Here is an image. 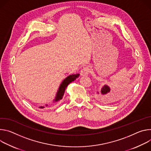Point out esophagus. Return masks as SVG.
Segmentation results:
<instances>
[{
  "label": "esophagus",
  "instance_id": "esophagus-1",
  "mask_svg": "<svg viewBox=\"0 0 151 151\" xmlns=\"http://www.w3.org/2000/svg\"><path fill=\"white\" fill-rule=\"evenodd\" d=\"M89 73H90V68L88 66L83 67V68L80 71V74L81 76H88Z\"/></svg>",
  "mask_w": 151,
  "mask_h": 151
}]
</instances>
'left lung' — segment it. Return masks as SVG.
<instances>
[{
	"mask_svg": "<svg viewBox=\"0 0 151 151\" xmlns=\"http://www.w3.org/2000/svg\"><path fill=\"white\" fill-rule=\"evenodd\" d=\"M110 87L107 85H104L101 89V90H99V91H97L96 95H95L96 98L98 99L100 101H107L109 100L111 98L110 94Z\"/></svg>",
	"mask_w": 151,
	"mask_h": 151,
	"instance_id": "1",
	"label": "left lung"
}]
</instances>
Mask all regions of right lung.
<instances>
[{
  "mask_svg": "<svg viewBox=\"0 0 151 151\" xmlns=\"http://www.w3.org/2000/svg\"><path fill=\"white\" fill-rule=\"evenodd\" d=\"M80 74H72V75H70L68 77H66L61 83V84L60 85L59 89L57 91V93L56 94V96L55 98V99H53V103H58L59 102L60 99H62L65 89L66 88V87L68 86V85L71 83L72 81H74L76 78H77L79 77ZM48 104H45V106H40L39 108L40 109H44L45 107H47Z\"/></svg>",
  "mask_w": 151,
  "mask_h": 151,
  "instance_id": "obj_1",
  "label": "right lung"
}]
</instances>
